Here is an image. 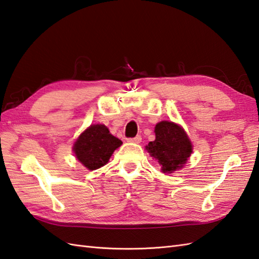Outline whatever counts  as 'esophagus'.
Wrapping results in <instances>:
<instances>
[{
    "label": "esophagus",
    "mask_w": 259,
    "mask_h": 259,
    "mask_svg": "<svg viewBox=\"0 0 259 259\" xmlns=\"http://www.w3.org/2000/svg\"><path fill=\"white\" fill-rule=\"evenodd\" d=\"M142 140L141 136H136L135 138H129L128 142H134V143H140Z\"/></svg>",
    "instance_id": "esophagus-1"
}]
</instances>
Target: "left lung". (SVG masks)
<instances>
[{"mask_svg":"<svg viewBox=\"0 0 259 259\" xmlns=\"http://www.w3.org/2000/svg\"><path fill=\"white\" fill-rule=\"evenodd\" d=\"M155 140L146 147L148 152L158 160L163 173L181 169L192 153V143L179 124L161 121L155 125Z\"/></svg>","mask_w":259,"mask_h":259,"instance_id":"1","label":"left lung"}]
</instances>
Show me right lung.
I'll return each instance as SVG.
<instances>
[{
  "label": "right lung",
  "mask_w": 259,
  "mask_h": 259,
  "mask_svg": "<svg viewBox=\"0 0 259 259\" xmlns=\"http://www.w3.org/2000/svg\"><path fill=\"white\" fill-rule=\"evenodd\" d=\"M122 141L110 135L104 124L90 125L78 138L74 146L76 158L89 170L99 169L109 161Z\"/></svg>",
  "instance_id": "obj_1"
}]
</instances>
